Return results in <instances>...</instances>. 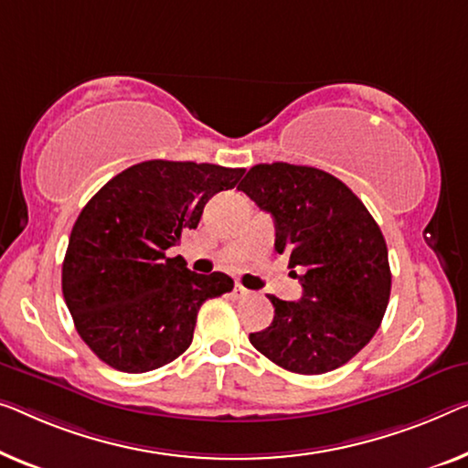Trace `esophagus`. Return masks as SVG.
Instances as JSON below:
<instances>
[{
    "mask_svg": "<svg viewBox=\"0 0 468 468\" xmlns=\"http://www.w3.org/2000/svg\"><path fill=\"white\" fill-rule=\"evenodd\" d=\"M248 294H250V290H246V288H243V285H239V283L235 285V290H233V296H235V298H246Z\"/></svg>",
    "mask_w": 468,
    "mask_h": 468,
    "instance_id": "34e87169",
    "label": "esophagus"
}]
</instances>
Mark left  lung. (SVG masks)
I'll list each match as a JSON object with an SVG mask.
<instances>
[{"mask_svg":"<svg viewBox=\"0 0 468 468\" xmlns=\"http://www.w3.org/2000/svg\"><path fill=\"white\" fill-rule=\"evenodd\" d=\"M237 189L275 220V250L303 285L298 303L269 296L275 317L250 343L296 374L353 359L378 330L390 296L387 241L361 199L332 174L283 162L250 167Z\"/></svg>","mask_w":468,"mask_h":468,"instance_id":"left-lung-1","label":"left lung"}]
</instances>
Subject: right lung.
Listing matches in <instances>:
<instances>
[{
    "label": "right lung",
    "mask_w": 468,
    "mask_h": 468,
    "mask_svg": "<svg viewBox=\"0 0 468 468\" xmlns=\"http://www.w3.org/2000/svg\"><path fill=\"white\" fill-rule=\"evenodd\" d=\"M243 167L151 159L109 180L75 220L62 296L83 343L104 364L143 374L189 348L199 306L233 290L225 273L197 275L176 246Z\"/></svg>",
    "instance_id": "obj_1"
}]
</instances>
